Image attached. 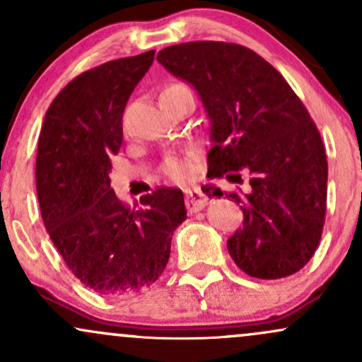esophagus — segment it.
Segmentation results:
<instances>
[{
	"label": "esophagus",
	"mask_w": 362,
	"mask_h": 362,
	"mask_svg": "<svg viewBox=\"0 0 362 362\" xmlns=\"http://www.w3.org/2000/svg\"><path fill=\"white\" fill-rule=\"evenodd\" d=\"M185 197L187 209H189L190 213L204 209L207 206V201H209V199L206 197V194H202V190L199 189V187H189V189H185Z\"/></svg>",
	"instance_id": "34e87169"
}]
</instances>
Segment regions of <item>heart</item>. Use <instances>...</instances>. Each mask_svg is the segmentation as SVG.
Segmentation results:
<instances>
[{
	"label": "heart",
	"mask_w": 362,
	"mask_h": 362,
	"mask_svg": "<svg viewBox=\"0 0 362 362\" xmlns=\"http://www.w3.org/2000/svg\"><path fill=\"white\" fill-rule=\"evenodd\" d=\"M184 86L185 85H180V83H173V85L167 86V88H184ZM163 172L167 173L170 178H173V180H184V178L189 177L190 172H192V163H190L189 158L170 156L165 160Z\"/></svg>",
	"instance_id": "heart-1"
}]
</instances>
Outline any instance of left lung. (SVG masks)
<instances>
[{"label": "left lung", "mask_w": 362, "mask_h": 362, "mask_svg": "<svg viewBox=\"0 0 362 362\" xmlns=\"http://www.w3.org/2000/svg\"><path fill=\"white\" fill-rule=\"evenodd\" d=\"M156 59L202 98L213 141L207 177L236 184L250 177L247 194L224 192L245 216L228 240L231 259L257 279L301 271L322 238L328 163L300 97L272 64L240 44L195 40L165 47Z\"/></svg>", "instance_id": "8db88e82"}]
</instances>
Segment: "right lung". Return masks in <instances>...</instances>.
<instances>
[{
	"label": "right lung",
	"instance_id": "obj_1",
	"mask_svg": "<svg viewBox=\"0 0 362 362\" xmlns=\"http://www.w3.org/2000/svg\"><path fill=\"white\" fill-rule=\"evenodd\" d=\"M155 51L78 74L45 112L35 185L54 247L86 288L124 296L149 288L167 267L187 219L180 189L158 187L131 207L110 189V156L122 146V114Z\"/></svg>",
	"mask_w": 362,
	"mask_h": 362
}]
</instances>
